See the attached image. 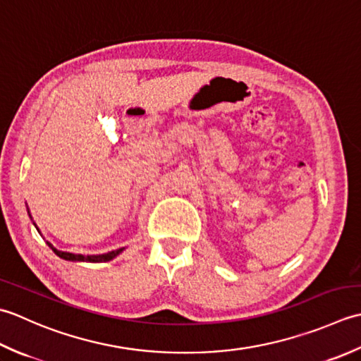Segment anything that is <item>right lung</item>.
<instances>
[{"mask_svg": "<svg viewBox=\"0 0 361 361\" xmlns=\"http://www.w3.org/2000/svg\"><path fill=\"white\" fill-rule=\"evenodd\" d=\"M49 245V243H48ZM49 247L53 249L54 254L61 257V259L63 260H73V262H92V263H99V262H109L112 260L114 257L118 255L124 247H120L116 249V251H112V252H107V254H101V255H80V254H71V252H62V251H57L56 247H53L49 245Z\"/></svg>", "mask_w": 361, "mask_h": 361, "instance_id": "1", "label": "right lung"}]
</instances>
